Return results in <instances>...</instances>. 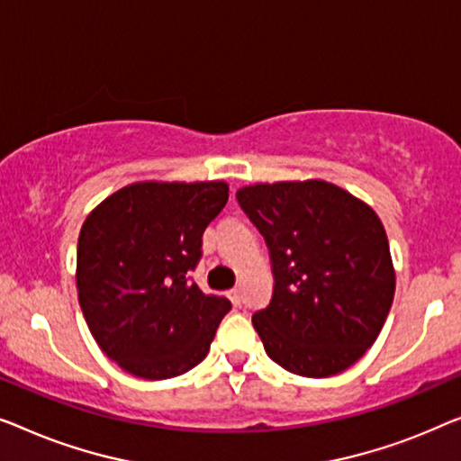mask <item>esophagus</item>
<instances>
[{"instance_id": "obj_1", "label": "esophagus", "mask_w": 461, "mask_h": 461, "mask_svg": "<svg viewBox=\"0 0 461 461\" xmlns=\"http://www.w3.org/2000/svg\"><path fill=\"white\" fill-rule=\"evenodd\" d=\"M228 296H230V301H231L233 304H236V307H238L240 303H242V293H240L238 288H231L230 293H228Z\"/></svg>"}]
</instances>
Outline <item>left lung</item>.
<instances>
[{"label":"left lung","instance_id":"left-lung-1","mask_svg":"<svg viewBox=\"0 0 461 461\" xmlns=\"http://www.w3.org/2000/svg\"><path fill=\"white\" fill-rule=\"evenodd\" d=\"M236 198L274 267V296L252 315L269 359L307 378L351 367L378 339L394 296L378 215L320 179L242 187Z\"/></svg>","mask_w":461,"mask_h":461}]
</instances>
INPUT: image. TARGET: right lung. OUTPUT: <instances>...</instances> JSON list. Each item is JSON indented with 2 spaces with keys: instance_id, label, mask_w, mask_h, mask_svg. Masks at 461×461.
<instances>
[{
  "instance_id": "right-lung-1",
  "label": "right lung",
  "mask_w": 461,
  "mask_h": 461,
  "mask_svg": "<svg viewBox=\"0 0 461 461\" xmlns=\"http://www.w3.org/2000/svg\"><path fill=\"white\" fill-rule=\"evenodd\" d=\"M228 184H133L86 219L77 244L79 304L108 359L146 380L185 374L206 357L231 309L190 271Z\"/></svg>"
}]
</instances>
